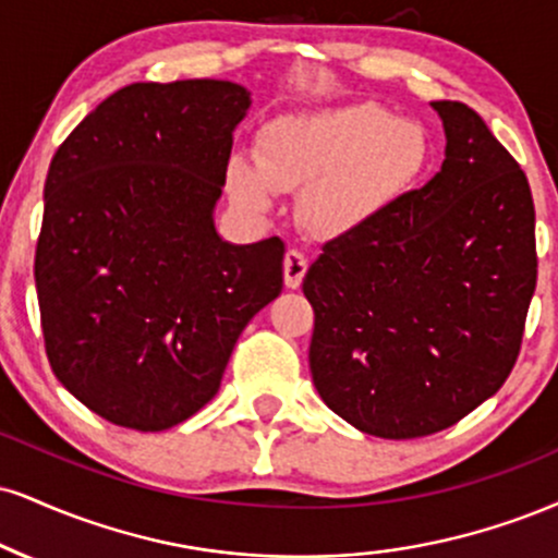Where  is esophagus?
I'll return each mask as SVG.
<instances>
[{
  "label": "esophagus",
  "instance_id": "34e87169",
  "mask_svg": "<svg viewBox=\"0 0 558 558\" xmlns=\"http://www.w3.org/2000/svg\"><path fill=\"white\" fill-rule=\"evenodd\" d=\"M308 270V259L304 252L299 250H288L286 259H283V278L288 288H299L304 283V275Z\"/></svg>",
  "mask_w": 558,
  "mask_h": 558
}]
</instances>
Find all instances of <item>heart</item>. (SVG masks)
Segmentation results:
<instances>
[{"mask_svg": "<svg viewBox=\"0 0 558 558\" xmlns=\"http://www.w3.org/2000/svg\"><path fill=\"white\" fill-rule=\"evenodd\" d=\"M432 158L428 132L377 104L280 119L265 137L259 169L233 166V194L265 210L272 190L304 192L301 218L317 236H343L418 181Z\"/></svg>", "mask_w": 558, "mask_h": 558, "instance_id": "b5f03b06", "label": "heart"}]
</instances>
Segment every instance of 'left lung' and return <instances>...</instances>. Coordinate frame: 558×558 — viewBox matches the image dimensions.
<instances>
[{
    "label": "left lung",
    "instance_id": "left-lung-1",
    "mask_svg": "<svg viewBox=\"0 0 558 558\" xmlns=\"http://www.w3.org/2000/svg\"><path fill=\"white\" fill-rule=\"evenodd\" d=\"M432 106L441 171L327 241L304 278L314 387L381 439L445 432L499 392L538 280L525 171L465 104Z\"/></svg>",
    "mask_w": 558,
    "mask_h": 558
}]
</instances>
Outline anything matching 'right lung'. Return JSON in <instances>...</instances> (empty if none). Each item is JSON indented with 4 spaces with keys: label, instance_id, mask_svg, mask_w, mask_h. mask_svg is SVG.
Instances as JSON below:
<instances>
[{
    "label": "right lung",
    "instance_id": "right-lung-1",
    "mask_svg": "<svg viewBox=\"0 0 558 558\" xmlns=\"http://www.w3.org/2000/svg\"><path fill=\"white\" fill-rule=\"evenodd\" d=\"M246 109L226 80L132 83L53 153L33 265L44 345L111 424L163 432L197 413L283 291V241L233 246L213 226Z\"/></svg>",
    "mask_w": 558,
    "mask_h": 558
}]
</instances>
